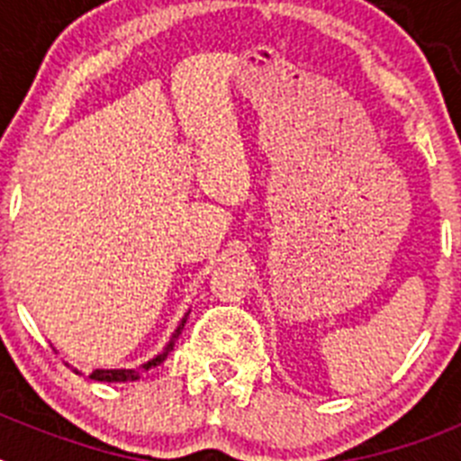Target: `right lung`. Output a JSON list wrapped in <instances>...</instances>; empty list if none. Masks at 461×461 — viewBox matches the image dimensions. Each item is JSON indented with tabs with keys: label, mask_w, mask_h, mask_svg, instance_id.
Returning a JSON list of instances; mask_svg holds the SVG:
<instances>
[{
	"label": "right lung",
	"mask_w": 461,
	"mask_h": 461,
	"mask_svg": "<svg viewBox=\"0 0 461 461\" xmlns=\"http://www.w3.org/2000/svg\"><path fill=\"white\" fill-rule=\"evenodd\" d=\"M186 316H189V312H186L185 316H182V321H180V323H177V328H175V332H173V335H170L168 344L164 346V351H158L157 356L149 357L148 362H142L140 367H133V369H96V372L89 374V378H94V381H101V383L138 381V378H140V374H145V372H149V369L158 367V365H161V362H164L166 357H168V353L173 351L175 341H177V337L182 335V328H185V323H186ZM73 372L78 374V369H73Z\"/></svg>",
	"instance_id": "obj_1"
}]
</instances>
